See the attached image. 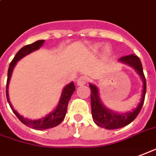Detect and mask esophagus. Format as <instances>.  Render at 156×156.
I'll use <instances>...</instances> for the list:
<instances>
[{
    "label": "esophagus",
    "mask_w": 156,
    "mask_h": 156,
    "mask_svg": "<svg viewBox=\"0 0 156 156\" xmlns=\"http://www.w3.org/2000/svg\"><path fill=\"white\" fill-rule=\"evenodd\" d=\"M88 82V77L86 76H81L77 79V85L78 86H82Z\"/></svg>",
    "instance_id": "1"
}]
</instances>
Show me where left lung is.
Listing matches in <instances>:
<instances>
[{
	"label": "left lung",
	"instance_id": "8db88e82",
	"mask_svg": "<svg viewBox=\"0 0 156 156\" xmlns=\"http://www.w3.org/2000/svg\"><path fill=\"white\" fill-rule=\"evenodd\" d=\"M119 61L132 66L140 76L144 83L143 94H142L141 101L134 111H130L129 113H125V114H117L105 107V105H103L101 101V99L99 97L97 87L94 85L90 84L89 86L91 90L90 104H91V114L93 120L97 126L108 129H119L131 123L133 120L136 119L141 110L143 104H144V101H145V92H146V80L143 72L141 61L140 60V58L136 55L131 54L124 55L119 59Z\"/></svg>",
	"mask_w": 156,
	"mask_h": 156
}]
</instances>
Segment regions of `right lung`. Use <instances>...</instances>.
I'll list each match as a JSON object with an SVG mask.
<instances>
[{
	"label": "right lung",
	"instance_id": "1",
	"mask_svg": "<svg viewBox=\"0 0 156 156\" xmlns=\"http://www.w3.org/2000/svg\"><path fill=\"white\" fill-rule=\"evenodd\" d=\"M44 41H45L44 40H41V41H37L34 42V43L30 44V45H25V46H23L16 53V55H15L14 59L11 61V62L10 63V66H9V69H8L7 73V81H6V90H5L6 91V98H7L8 103L10 105L12 111L17 116L18 119L24 125L29 126V127L32 128V129H39V130L53 128V127L58 126L59 124H61L62 122V120H64L66 114L67 106H68L69 101H70V97H71V95L74 93V91L76 90V87H75V85H74L73 82H71L69 85H67L64 88V90H63V91H62L61 99H60V101H59V104H58V106L56 107V109L54 111H52L51 114H49L47 116L44 117L42 119H40V120H27L26 118H24L23 116L20 115L13 109L11 102L9 101V96H8V86H9V82H10V79H11L13 68H14L16 64V62L19 60H20L21 58L24 57L25 55L30 54V52L34 51L36 50H38L43 45Z\"/></svg>",
	"mask_w": 156,
	"mask_h": 156
}]
</instances>
